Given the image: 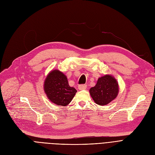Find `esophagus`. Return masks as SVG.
<instances>
[{
  "label": "esophagus",
  "mask_w": 155,
  "mask_h": 155,
  "mask_svg": "<svg viewBox=\"0 0 155 155\" xmlns=\"http://www.w3.org/2000/svg\"><path fill=\"white\" fill-rule=\"evenodd\" d=\"M78 87L79 90H84V89H85L87 88V85H85V84L79 85Z\"/></svg>",
  "instance_id": "obj_1"
}]
</instances>
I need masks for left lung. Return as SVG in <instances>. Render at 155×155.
Returning <instances> with one entry per match:
<instances>
[{
  "label": "left lung",
  "mask_w": 155,
  "mask_h": 155,
  "mask_svg": "<svg viewBox=\"0 0 155 155\" xmlns=\"http://www.w3.org/2000/svg\"><path fill=\"white\" fill-rule=\"evenodd\" d=\"M119 91L117 80L110 74H105L98 79L95 86L89 89V93L97 105L104 106L116 99Z\"/></svg>",
  "instance_id": "1"
}]
</instances>
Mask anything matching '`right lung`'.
I'll return each instance as SVG.
<instances>
[{
    "mask_svg": "<svg viewBox=\"0 0 155 155\" xmlns=\"http://www.w3.org/2000/svg\"><path fill=\"white\" fill-rule=\"evenodd\" d=\"M44 91L48 100L54 104L66 106L71 101L77 91L69 85L65 74L58 70H51L44 82Z\"/></svg>",
    "mask_w": 155,
    "mask_h": 155,
    "instance_id": "1",
    "label": "right lung"
}]
</instances>
